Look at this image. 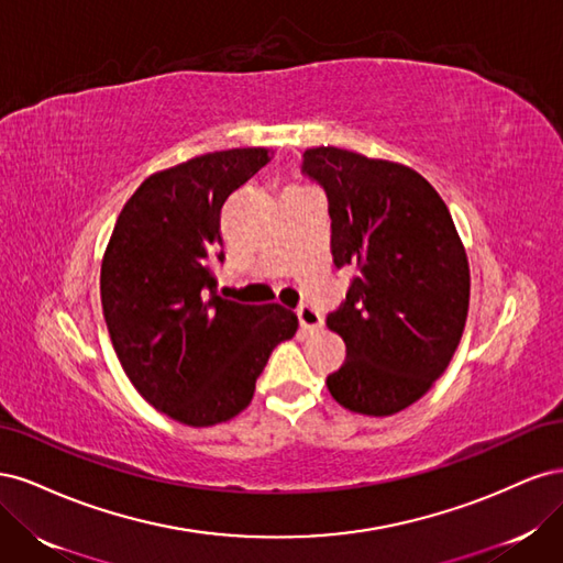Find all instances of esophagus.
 Masks as SVG:
<instances>
[{
  "label": "esophagus",
  "mask_w": 563,
  "mask_h": 563,
  "mask_svg": "<svg viewBox=\"0 0 563 563\" xmlns=\"http://www.w3.org/2000/svg\"><path fill=\"white\" fill-rule=\"evenodd\" d=\"M298 321H300V329L305 331H314L321 327V312L317 308H312V305H300L298 308Z\"/></svg>",
  "instance_id": "34e87169"
}]
</instances>
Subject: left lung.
<instances>
[{"label":"left lung","instance_id":"1","mask_svg":"<svg viewBox=\"0 0 563 563\" xmlns=\"http://www.w3.org/2000/svg\"><path fill=\"white\" fill-rule=\"evenodd\" d=\"M302 174L329 197L335 267H356L327 327L345 340L327 378L347 411L391 416L451 364L467 321L470 265L444 199L413 168L310 147Z\"/></svg>","mask_w":563,"mask_h":563}]
</instances>
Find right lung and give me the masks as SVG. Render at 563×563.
<instances>
[{
  "instance_id": "obj_1",
  "label": "right lung",
  "mask_w": 563,
  "mask_h": 563,
  "mask_svg": "<svg viewBox=\"0 0 563 563\" xmlns=\"http://www.w3.org/2000/svg\"><path fill=\"white\" fill-rule=\"evenodd\" d=\"M272 159L267 147L209 152L152 174L119 213L100 265L114 352L141 397L190 428L240 416L298 317L218 296L225 201Z\"/></svg>"
}]
</instances>
